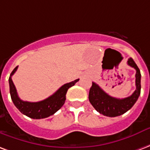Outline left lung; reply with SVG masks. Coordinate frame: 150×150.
<instances>
[{"label":"left lung","mask_w":150,"mask_h":150,"mask_svg":"<svg viewBox=\"0 0 150 150\" xmlns=\"http://www.w3.org/2000/svg\"><path fill=\"white\" fill-rule=\"evenodd\" d=\"M127 64L136 69V90L129 97L122 99L112 98L107 94L96 83L93 82L89 93L88 100L91 105L100 114L113 117L124 114L136 103L141 93V73L139 68L132 58L128 60Z\"/></svg>","instance_id":"1"}]
</instances>
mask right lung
I'll return each mask as SVG.
<instances>
[{"instance_id": "right-lung-1", "label": "right lung", "mask_w": 150, "mask_h": 150, "mask_svg": "<svg viewBox=\"0 0 150 150\" xmlns=\"http://www.w3.org/2000/svg\"><path fill=\"white\" fill-rule=\"evenodd\" d=\"M17 68L18 66L14 69L8 78L11 99L15 105V106L19 110L20 112L33 119L45 118L54 114L64 104V101L66 99L65 95H66L68 89L72 86H74L79 81V79H76L74 81L64 84V86H62L52 96H50L43 100L38 101V102L25 101L18 97L16 87L12 81V76L15 74Z\"/></svg>"}]
</instances>
